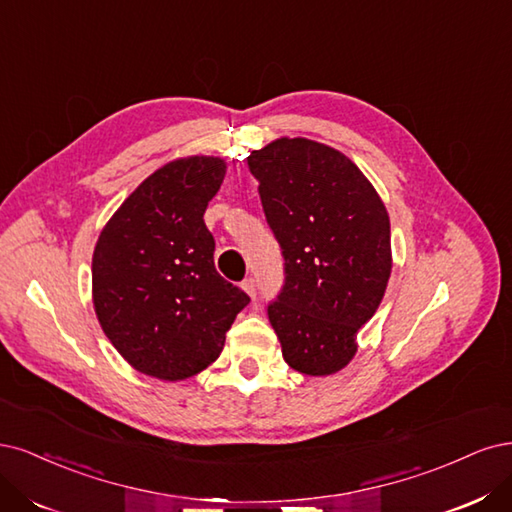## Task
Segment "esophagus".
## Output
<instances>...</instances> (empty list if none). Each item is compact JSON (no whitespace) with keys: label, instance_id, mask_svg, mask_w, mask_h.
Returning <instances> with one entry per match:
<instances>
[{"label":"esophagus","instance_id":"esophagus-1","mask_svg":"<svg viewBox=\"0 0 512 512\" xmlns=\"http://www.w3.org/2000/svg\"><path fill=\"white\" fill-rule=\"evenodd\" d=\"M242 289L251 295V298L255 300L257 298V280L253 278V276H249V278H244L242 280Z\"/></svg>","mask_w":512,"mask_h":512}]
</instances>
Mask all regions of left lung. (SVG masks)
<instances>
[{"label": "left lung", "mask_w": 512, "mask_h": 512, "mask_svg": "<svg viewBox=\"0 0 512 512\" xmlns=\"http://www.w3.org/2000/svg\"><path fill=\"white\" fill-rule=\"evenodd\" d=\"M246 161L285 259V283L268 304L283 357L302 374H334L387 289V210L355 163L325 144L280 138Z\"/></svg>", "instance_id": "8db88e82"}]
</instances>
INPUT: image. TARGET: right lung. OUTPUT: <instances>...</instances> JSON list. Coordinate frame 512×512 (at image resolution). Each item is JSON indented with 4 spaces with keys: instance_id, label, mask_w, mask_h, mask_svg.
Wrapping results in <instances>:
<instances>
[{
    "instance_id": "obj_1",
    "label": "right lung",
    "mask_w": 512,
    "mask_h": 512,
    "mask_svg": "<svg viewBox=\"0 0 512 512\" xmlns=\"http://www.w3.org/2000/svg\"><path fill=\"white\" fill-rule=\"evenodd\" d=\"M225 163L187 157L131 193L93 253V304L110 342L138 372L183 381L208 368L251 302L214 268L204 223Z\"/></svg>"
}]
</instances>
